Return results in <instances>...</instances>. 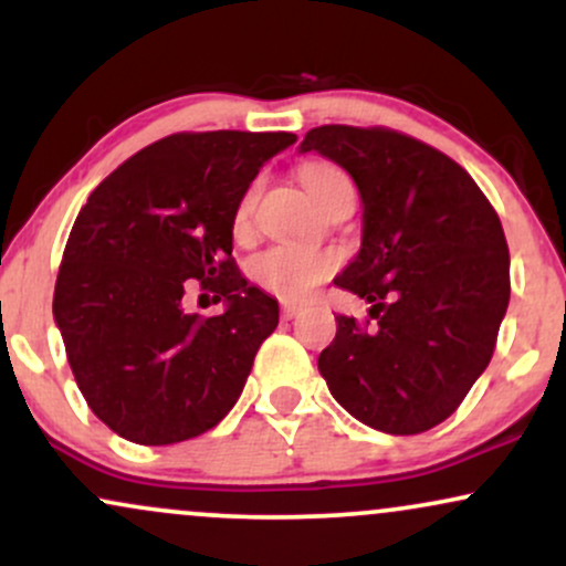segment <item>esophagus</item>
Masks as SVG:
<instances>
[{"label":"esophagus","mask_w":566,"mask_h":566,"mask_svg":"<svg viewBox=\"0 0 566 566\" xmlns=\"http://www.w3.org/2000/svg\"><path fill=\"white\" fill-rule=\"evenodd\" d=\"M301 311L303 308H297V305H290V303H284L282 305V319H295V316H301Z\"/></svg>","instance_id":"esophagus-1"}]
</instances>
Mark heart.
Returning a JSON list of instances; mask_svg holds the SVG:
<instances>
[{
	"mask_svg": "<svg viewBox=\"0 0 566 566\" xmlns=\"http://www.w3.org/2000/svg\"><path fill=\"white\" fill-rule=\"evenodd\" d=\"M301 180L308 188L316 205L329 197L337 184H346L348 175L340 167L327 165V161H311L301 167ZM252 210H255V188L244 191L233 210V233L244 237L250 231ZM337 269L335 252L314 250L303 244H274L269 250L258 252L247 265V274L263 292L279 297L284 303H303L314 295L322 282H327Z\"/></svg>",
	"mask_w": 566,
	"mask_h": 566,
	"instance_id": "obj_1",
	"label": "heart"
}]
</instances>
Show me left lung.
<instances>
[{"label":"left lung","mask_w":566,"mask_h":566,"mask_svg":"<svg viewBox=\"0 0 566 566\" xmlns=\"http://www.w3.org/2000/svg\"><path fill=\"white\" fill-rule=\"evenodd\" d=\"M301 151L337 161L365 205L361 250L335 284L373 308L365 322L335 316L322 378L365 426L423 433L460 407L495 350L511 297L495 207L458 161L388 127L322 125Z\"/></svg>","instance_id":"1"}]
</instances>
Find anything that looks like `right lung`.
Instances as JSON below:
<instances>
[{
  "label": "right lung",
  "mask_w": 566,
  "mask_h": 566,
  "mask_svg": "<svg viewBox=\"0 0 566 566\" xmlns=\"http://www.w3.org/2000/svg\"><path fill=\"white\" fill-rule=\"evenodd\" d=\"M292 133H175L87 197L57 271L53 314L90 409L122 439L161 447L229 415L279 303L233 261V210ZM188 289L226 300L185 311Z\"/></svg>",
  "instance_id": "1"
}]
</instances>
